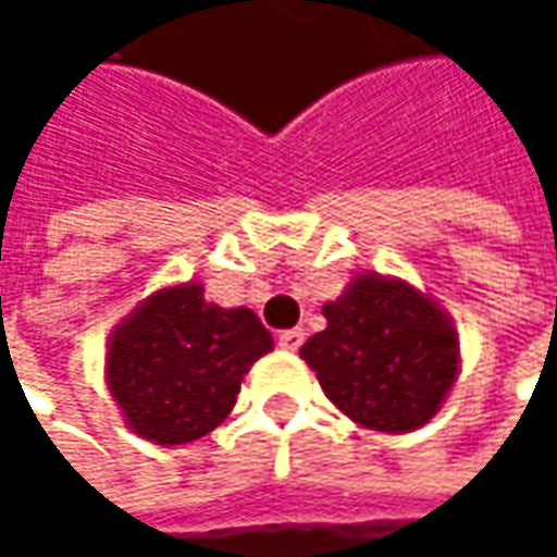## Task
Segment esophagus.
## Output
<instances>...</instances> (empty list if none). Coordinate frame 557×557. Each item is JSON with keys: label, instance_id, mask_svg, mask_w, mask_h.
I'll return each mask as SVG.
<instances>
[{"label": "esophagus", "instance_id": "34e87169", "mask_svg": "<svg viewBox=\"0 0 557 557\" xmlns=\"http://www.w3.org/2000/svg\"><path fill=\"white\" fill-rule=\"evenodd\" d=\"M277 342H280V348H286V351H296V348H302V342H306V332H302V329H286V332H280Z\"/></svg>", "mask_w": 557, "mask_h": 557}]
</instances>
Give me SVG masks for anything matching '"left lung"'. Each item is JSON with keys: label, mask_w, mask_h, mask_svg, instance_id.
<instances>
[{"label": "left lung", "mask_w": 557, "mask_h": 557, "mask_svg": "<svg viewBox=\"0 0 557 557\" xmlns=\"http://www.w3.org/2000/svg\"><path fill=\"white\" fill-rule=\"evenodd\" d=\"M322 315L329 329L299 355L345 416L377 432L435 416L458 374V338L425 296L399 280L358 277Z\"/></svg>", "instance_id": "obj_1"}]
</instances>
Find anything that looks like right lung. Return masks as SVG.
Instances as JSON below:
<instances>
[{
    "mask_svg": "<svg viewBox=\"0 0 557 557\" xmlns=\"http://www.w3.org/2000/svg\"><path fill=\"white\" fill-rule=\"evenodd\" d=\"M274 348L251 309H222L196 283L148 299L109 345V387L128 425L158 445L212 432L248 368Z\"/></svg>",
    "mask_w": 557,
    "mask_h": 557,
    "instance_id": "right-lung-1",
    "label": "right lung"
}]
</instances>
